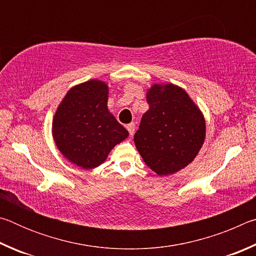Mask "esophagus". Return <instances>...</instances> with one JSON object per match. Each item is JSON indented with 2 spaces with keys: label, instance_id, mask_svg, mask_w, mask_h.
Wrapping results in <instances>:
<instances>
[{
  "label": "esophagus",
  "instance_id": "esophagus-1",
  "mask_svg": "<svg viewBox=\"0 0 256 256\" xmlns=\"http://www.w3.org/2000/svg\"><path fill=\"white\" fill-rule=\"evenodd\" d=\"M126 128H128V133H130V136H133L134 131H136V124H134V123H130V124L126 125Z\"/></svg>",
  "mask_w": 256,
  "mask_h": 256
}]
</instances>
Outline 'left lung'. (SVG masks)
<instances>
[{
	"mask_svg": "<svg viewBox=\"0 0 256 256\" xmlns=\"http://www.w3.org/2000/svg\"><path fill=\"white\" fill-rule=\"evenodd\" d=\"M149 110L134 134L138 154L150 170L168 176L193 162L206 138L203 112L188 94L172 84L146 90Z\"/></svg>",
	"mask_w": 256,
	"mask_h": 256,
	"instance_id": "8db88e82",
	"label": "left lung"
}]
</instances>
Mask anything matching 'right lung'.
Masks as SVG:
<instances>
[{
	"instance_id": "obj_1",
	"label": "right lung",
	"mask_w": 256,
	"mask_h": 256,
	"mask_svg": "<svg viewBox=\"0 0 256 256\" xmlns=\"http://www.w3.org/2000/svg\"><path fill=\"white\" fill-rule=\"evenodd\" d=\"M110 88L92 79L76 84L60 102L52 122V136L60 152L82 170L105 162L116 144L128 136L107 107Z\"/></svg>"
}]
</instances>
